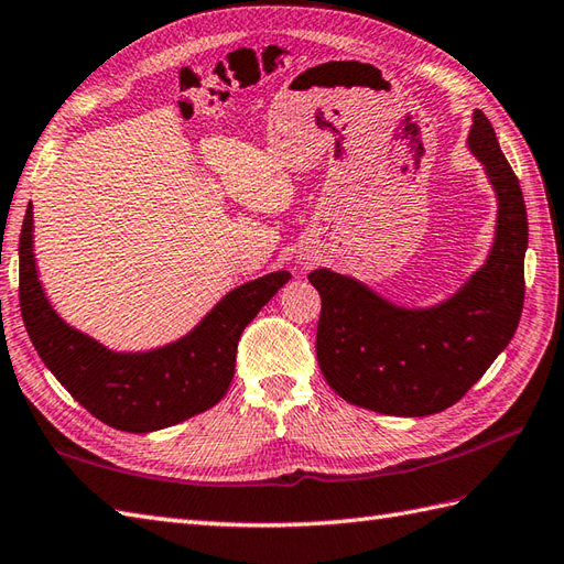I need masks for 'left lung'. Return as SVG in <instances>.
<instances>
[{"instance_id":"obj_1","label":"left lung","mask_w":564,"mask_h":564,"mask_svg":"<svg viewBox=\"0 0 564 564\" xmlns=\"http://www.w3.org/2000/svg\"><path fill=\"white\" fill-rule=\"evenodd\" d=\"M468 149L497 194L492 250L459 291L432 307H399L368 285L317 269V360L338 397L384 415L421 417L459 401L512 341L523 307L529 220L495 129L474 112Z\"/></svg>"}]
</instances>
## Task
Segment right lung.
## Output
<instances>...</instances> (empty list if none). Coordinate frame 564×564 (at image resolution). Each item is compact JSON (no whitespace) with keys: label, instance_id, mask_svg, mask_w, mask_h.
Here are the masks:
<instances>
[{"label":"right lung","instance_id":"right-lung-1","mask_svg":"<svg viewBox=\"0 0 564 564\" xmlns=\"http://www.w3.org/2000/svg\"><path fill=\"white\" fill-rule=\"evenodd\" d=\"M291 281L288 271L242 283L177 341L115 352L64 322L47 303L33 254V206L19 240V300L31 341L57 382L105 425L153 432L216 405L232 382L238 341L259 310Z\"/></svg>","mask_w":564,"mask_h":564}]
</instances>
